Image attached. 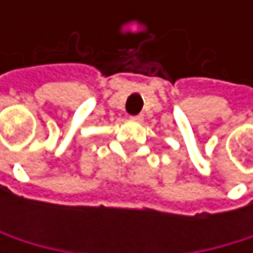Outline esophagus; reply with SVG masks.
Segmentation results:
<instances>
[{
	"label": "esophagus",
	"instance_id": "esophagus-1",
	"mask_svg": "<svg viewBox=\"0 0 253 253\" xmlns=\"http://www.w3.org/2000/svg\"><path fill=\"white\" fill-rule=\"evenodd\" d=\"M133 122H142L143 120V116L142 114H137V116H133V117H130Z\"/></svg>",
	"mask_w": 253,
	"mask_h": 253
}]
</instances>
